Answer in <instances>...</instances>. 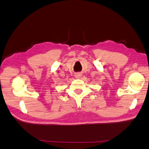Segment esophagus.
I'll use <instances>...</instances> for the list:
<instances>
[{
    "instance_id": "34e87169",
    "label": "esophagus",
    "mask_w": 149,
    "mask_h": 149,
    "mask_svg": "<svg viewBox=\"0 0 149 149\" xmlns=\"http://www.w3.org/2000/svg\"><path fill=\"white\" fill-rule=\"evenodd\" d=\"M75 78H77V79L80 78L81 77V73H76V74H75Z\"/></svg>"
}]
</instances>
